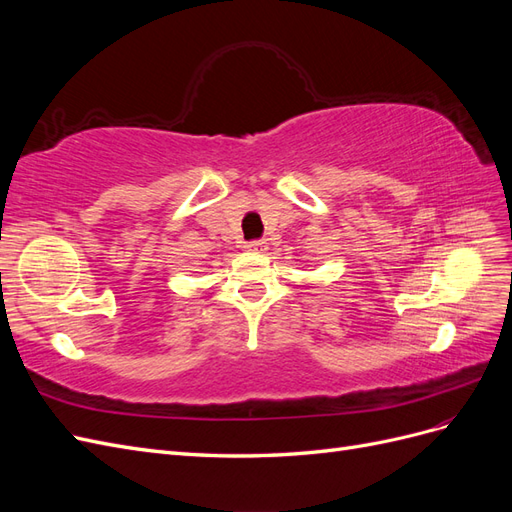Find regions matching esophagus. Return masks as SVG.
Instances as JSON below:
<instances>
[{"label":"esophagus","instance_id":"1","mask_svg":"<svg viewBox=\"0 0 512 512\" xmlns=\"http://www.w3.org/2000/svg\"><path fill=\"white\" fill-rule=\"evenodd\" d=\"M247 247V252H265L267 250V243L265 241H250L245 245Z\"/></svg>","mask_w":512,"mask_h":512}]
</instances>
